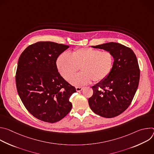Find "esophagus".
<instances>
[{"label":"esophagus","instance_id":"1","mask_svg":"<svg viewBox=\"0 0 154 154\" xmlns=\"http://www.w3.org/2000/svg\"><path fill=\"white\" fill-rule=\"evenodd\" d=\"M75 89H76V91H77V92H80V91H81L83 89V87H76L75 88Z\"/></svg>","mask_w":154,"mask_h":154}]
</instances>
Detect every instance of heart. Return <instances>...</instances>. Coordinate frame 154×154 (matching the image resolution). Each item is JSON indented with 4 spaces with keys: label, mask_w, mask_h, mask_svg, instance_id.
Here are the masks:
<instances>
[{
    "label": "heart",
    "mask_w": 154,
    "mask_h": 154,
    "mask_svg": "<svg viewBox=\"0 0 154 154\" xmlns=\"http://www.w3.org/2000/svg\"><path fill=\"white\" fill-rule=\"evenodd\" d=\"M114 63L112 53L91 48L73 51L70 55L63 53L57 60V66L61 75L67 81L78 70L82 72L71 80L75 86L89 83L92 80L100 82L110 74Z\"/></svg>",
    "instance_id": "1"
}]
</instances>
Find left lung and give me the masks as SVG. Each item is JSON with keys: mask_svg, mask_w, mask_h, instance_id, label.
<instances>
[{"mask_svg": "<svg viewBox=\"0 0 154 154\" xmlns=\"http://www.w3.org/2000/svg\"><path fill=\"white\" fill-rule=\"evenodd\" d=\"M111 52L114 57L112 70L103 81L92 86L88 99L91 109L106 118L116 117L129 106L139 85L140 71L137 57L130 48L117 42L93 46Z\"/></svg>", "mask_w": 154, "mask_h": 154, "instance_id": "1", "label": "left lung"}]
</instances>
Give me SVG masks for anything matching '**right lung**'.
Listing matches in <instances>:
<instances>
[{"label":"right lung","mask_w":154,"mask_h":154,"mask_svg":"<svg viewBox=\"0 0 154 154\" xmlns=\"http://www.w3.org/2000/svg\"><path fill=\"white\" fill-rule=\"evenodd\" d=\"M69 46L40 41L29 46L20 55L16 72L17 93L36 118L57 122L71 110L69 101L75 88L58 72L56 61Z\"/></svg>","instance_id":"obj_1"}]
</instances>
